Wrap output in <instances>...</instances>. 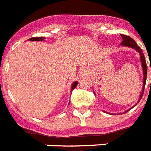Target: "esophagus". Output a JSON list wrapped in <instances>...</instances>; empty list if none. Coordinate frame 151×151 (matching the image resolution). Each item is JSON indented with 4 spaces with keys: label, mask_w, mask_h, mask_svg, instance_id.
I'll return each instance as SVG.
<instances>
[{
    "label": "esophagus",
    "mask_w": 151,
    "mask_h": 151,
    "mask_svg": "<svg viewBox=\"0 0 151 151\" xmlns=\"http://www.w3.org/2000/svg\"><path fill=\"white\" fill-rule=\"evenodd\" d=\"M85 71H86V70H84V69H83V70H82V73H85Z\"/></svg>",
    "instance_id": "1"
}]
</instances>
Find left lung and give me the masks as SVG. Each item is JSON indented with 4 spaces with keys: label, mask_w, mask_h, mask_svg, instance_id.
Here are the masks:
<instances>
[{
    "label": "left lung",
    "mask_w": 151,
    "mask_h": 151,
    "mask_svg": "<svg viewBox=\"0 0 151 151\" xmlns=\"http://www.w3.org/2000/svg\"><path fill=\"white\" fill-rule=\"evenodd\" d=\"M121 35V38L122 39H123V42L120 43V46H124V47H129V48H134V49H135L137 52L139 53V55H140V62H141V66H142V68H143V76H144V77H143V88H142V91L141 93H140V96H139V99H138L137 103L138 102H140V100L141 99L142 96H143V95H144V88H145V85H146V80H147V63H146V60H145V57H144V52H143V51H142L141 48L138 46V45L136 43V42L134 41L133 38H131L129 36H127V35ZM151 70V68H150ZM93 93H95V92H93ZM137 103H136V105L137 104ZM136 105H134V106H135ZM134 106L131 107L130 109H132V108H134ZM130 109H129L128 110H127V111L123 112V113H127V112H128ZM117 114H119V113H117ZM120 114H121V113H120Z\"/></svg>",
    "instance_id": "1"
}]
</instances>
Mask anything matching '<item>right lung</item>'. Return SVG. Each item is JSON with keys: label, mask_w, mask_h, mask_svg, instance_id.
<instances>
[{"label": "right lung", "mask_w": 151, "mask_h": 151, "mask_svg": "<svg viewBox=\"0 0 151 151\" xmlns=\"http://www.w3.org/2000/svg\"><path fill=\"white\" fill-rule=\"evenodd\" d=\"M29 41H32V42H42V41H45V38H44V37H38V38H29ZM77 85H78V82L77 81H76V82H74V83L72 84V86H71V92H73V89L76 88V87L77 86Z\"/></svg>", "instance_id": "1"}]
</instances>
